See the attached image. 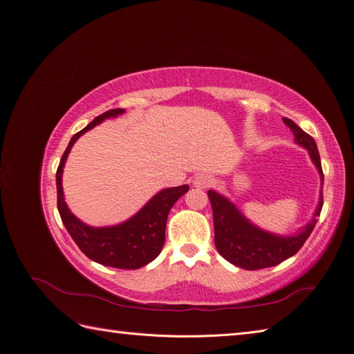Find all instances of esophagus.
I'll return each instance as SVG.
<instances>
[{
	"label": "esophagus",
	"instance_id": "esophagus-1",
	"mask_svg": "<svg viewBox=\"0 0 354 354\" xmlns=\"http://www.w3.org/2000/svg\"><path fill=\"white\" fill-rule=\"evenodd\" d=\"M194 185H195L196 187L205 189V187H209V186L212 185V178H211L209 176H207V174H199V176L195 178Z\"/></svg>",
	"mask_w": 354,
	"mask_h": 354
}]
</instances>
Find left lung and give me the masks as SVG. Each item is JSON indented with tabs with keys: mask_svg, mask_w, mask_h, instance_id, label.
Returning <instances> with one entry per match:
<instances>
[{
	"mask_svg": "<svg viewBox=\"0 0 354 354\" xmlns=\"http://www.w3.org/2000/svg\"><path fill=\"white\" fill-rule=\"evenodd\" d=\"M283 122L294 133L295 142L304 146L308 151L315 165L319 169L320 177H322L324 185L322 164H320L319 151L313 137L303 131L301 128L294 121L288 120V118H283ZM208 198L214 217V242H216L218 252L232 264L246 270H259L266 269V267H273L297 254L301 250L310 233L313 232L324 205V201L320 199L313 220L304 229L299 230L295 236H276V234L255 227L254 224H251L242 216L232 202L218 195L217 192L209 190Z\"/></svg>",
	"mask_w": 354,
	"mask_h": 354,
	"instance_id": "1",
	"label": "left lung"
}]
</instances>
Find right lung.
I'll use <instances>...</instances> for the list:
<instances>
[{
  "label": "right lung",
  "instance_id": "1",
  "mask_svg": "<svg viewBox=\"0 0 354 354\" xmlns=\"http://www.w3.org/2000/svg\"><path fill=\"white\" fill-rule=\"evenodd\" d=\"M124 113V109H111L95 116L94 120L73 134L71 142L63 153L56 173L57 185V209L60 218L69 232L71 238L78 245V248L88 257L90 260L115 267V269H140L147 263L153 261L162 250L165 242V226L171 207L189 190V186H178L160 190L146 205L138 211L134 217L125 223L112 227H90L80 221L69 211L62 189V173L66 158L73 143L93 127L104 121L106 118L118 116Z\"/></svg>",
  "mask_w": 354,
  "mask_h": 354
}]
</instances>
